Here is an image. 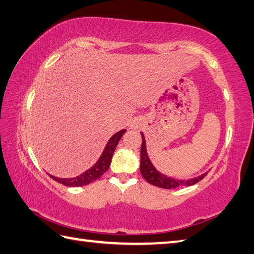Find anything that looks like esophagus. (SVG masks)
<instances>
[{
    "instance_id": "1",
    "label": "esophagus",
    "mask_w": 254,
    "mask_h": 254,
    "mask_svg": "<svg viewBox=\"0 0 254 254\" xmlns=\"http://www.w3.org/2000/svg\"><path fill=\"white\" fill-rule=\"evenodd\" d=\"M136 126H137V123H136L135 121H133V122L131 123V127H136Z\"/></svg>"
}]
</instances>
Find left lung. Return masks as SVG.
<instances>
[{
    "label": "left lung",
    "mask_w": 254,
    "mask_h": 254,
    "mask_svg": "<svg viewBox=\"0 0 254 254\" xmlns=\"http://www.w3.org/2000/svg\"><path fill=\"white\" fill-rule=\"evenodd\" d=\"M142 135V147H141V163H139V170H141V174L143 178L146 180L148 183L156 187L163 188V189H175L181 186H193L201 181L203 178L207 174H203L196 178H193V179L189 180H178L174 179V178H170L168 176H165L159 172L157 169L155 168V166L150 161L147 150H146V142H145L144 134L141 133Z\"/></svg>",
    "instance_id": "left-lung-1"
}]
</instances>
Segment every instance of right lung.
<instances>
[{"mask_svg": "<svg viewBox=\"0 0 254 254\" xmlns=\"http://www.w3.org/2000/svg\"><path fill=\"white\" fill-rule=\"evenodd\" d=\"M126 132L127 130H121L117 132L115 135H112L109 141H108L104 152H102V154L100 155L99 159L97 160V163L91 167V168L83 172L82 175H79L75 178H58L51 175L49 176L55 181L62 183V185L66 187H83L86 185H89L90 182H94L97 179H99V178L108 170V168H109V166L111 164L112 155L115 153L117 145Z\"/></svg>", "mask_w": 254, "mask_h": 254, "instance_id": "1", "label": "right lung"}]
</instances>
